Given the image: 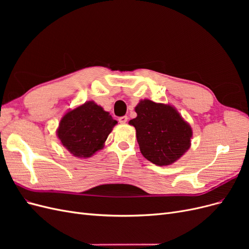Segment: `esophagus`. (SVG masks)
Returning a JSON list of instances; mask_svg holds the SVG:
<instances>
[{"label":"esophagus","instance_id":"1","mask_svg":"<svg viewBox=\"0 0 249 249\" xmlns=\"http://www.w3.org/2000/svg\"><path fill=\"white\" fill-rule=\"evenodd\" d=\"M118 122H119L120 124H125V123L127 122V116H122V117H119V118H118Z\"/></svg>","mask_w":249,"mask_h":249}]
</instances>
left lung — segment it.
Returning a JSON list of instances; mask_svg holds the SVG:
<instances>
[{
	"label": "left lung",
	"instance_id": "obj_1",
	"mask_svg": "<svg viewBox=\"0 0 249 249\" xmlns=\"http://www.w3.org/2000/svg\"><path fill=\"white\" fill-rule=\"evenodd\" d=\"M130 120L136 129L137 141L143 157L159 166L179 159L190 147L191 126L169 105L141 101Z\"/></svg>",
	"mask_w": 249,
	"mask_h": 249
}]
</instances>
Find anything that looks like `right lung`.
I'll return each instance as SVG.
<instances>
[{
    "label": "right lung",
    "instance_id": "add662e5",
    "mask_svg": "<svg viewBox=\"0 0 249 249\" xmlns=\"http://www.w3.org/2000/svg\"><path fill=\"white\" fill-rule=\"evenodd\" d=\"M116 124L109 112L94 102H87L66 113L57 135L62 145L74 157L88 158L103 147Z\"/></svg>",
    "mask_w": 249,
    "mask_h": 249
}]
</instances>
